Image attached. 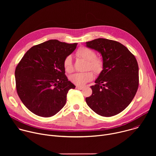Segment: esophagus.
Masks as SVG:
<instances>
[{"label": "esophagus", "instance_id": "34e87169", "mask_svg": "<svg viewBox=\"0 0 156 156\" xmlns=\"http://www.w3.org/2000/svg\"><path fill=\"white\" fill-rule=\"evenodd\" d=\"M83 87H84L83 86H76V89H78V90H83Z\"/></svg>", "mask_w": 156, "mask_h": 156}]
</instances>
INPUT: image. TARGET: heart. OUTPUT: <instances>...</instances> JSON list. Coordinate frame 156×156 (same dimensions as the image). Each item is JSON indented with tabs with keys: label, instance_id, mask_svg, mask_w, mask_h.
<instances>
[{
	"label": "heart",
	"instance_id": "heart-1",
	"mask_svg": "<svg viewBox=\"0 0 156 156\" xmlns=\"http://www.w3.org/2000/svg\"><path fill=\"white\" fill-rule=\"evenodd\" d=\"M76 54L78 57L87 61V69H91L96 74H99L103 70L104 62L102 59L96 57L95 52L92 49L86 47H81L77 50ZM63 67L65 70L68 73H71L73 71L72 58L70 55L66 57L64 59ZM93 78L94 73L91 70L76 73L70 76V80L72 83L79 86L84 85L93 80Z\"/></svg>",
	"mask_w": 156,
	"mask_h": 156
}]
</instances>
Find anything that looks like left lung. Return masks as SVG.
<instances>
[{"label":"left lung","instance_id":"8db88e82","mask_svg":"<svg viewBox=\"0 0 156 156\" xmlns=\"http://www.w3.org/2000/svg\"><path fill=\"white\" fill-rule=\"evenodd\" d=\"M86 47L101 54L104 69L91 86L93 93L86 102L97 114L115 115L126 108L134 98L139 85L137 60L121 43L98 38L86 42Z\"/></svg>","mask_w":156,"mask_h":156}]
</instances>
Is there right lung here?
<instances>
[{"label": "right lung", "mask_w": 156, "mask_h": 156, "mask_svg": "<svg viewBox=\"0 0 156 156\" xmlns=\"http://www.w3.org/2000/svg\"><path fill=\"white\" fill-rule=\"evenodd\" d=\"M77 44L49 40L30 48L17 65L15 76L18 95L35 115H55L64 107L69 91L75 88L65 75L63 60Z\"/></svg>", "instance_id": "obj_1"}]
</instances>
